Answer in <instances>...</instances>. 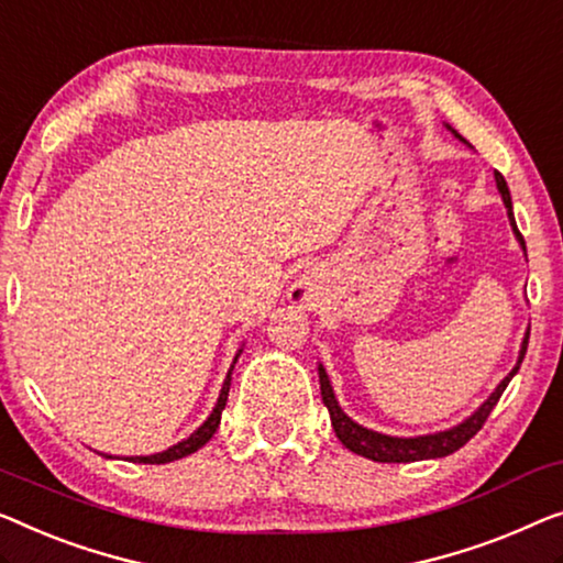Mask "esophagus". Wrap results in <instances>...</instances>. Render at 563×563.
I'll return each instance as SVG.
<instances>
[{
	"mask_svg": "<svg viewBox=\"0 0 563 563\" xmlns=\"http://www.w3.org/2000/svg\"><path fill=\"white\" fill-rule=\"evenodd\" d=\"M291 299H295L297 305H301V307H309V305H312V299H314V291L307 282H299V284H295V287H291Z\"/></svg>",
	"mask_w": 563,
	"mask_h": 563,
	"instance_id": "obj_1",
	"label": "esophagus"
}]
</instances>
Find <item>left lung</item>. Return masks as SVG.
Listing matches in <instances>:
<instances>
[{
    "label": "left lung",
    "instance_id": "8db88e82",
    "mask_svg": "<svg viewBox=\"0 0 563 563\" xmlns=\"http://www.w3.org/2000/svg\"><path fill=\"white\" fill-rule=\"evenodd\" d=\"M446 129L457 136L460 142H464L462 136L454 132V129L446 124ZM467 144V142H464ZM495 185H498V192L503 198V206L508 210V221L512 233H516V241L520 243V249H523L526 254V241L523 235H520L518 225H516V216H512V200H510V190H508V183H505V177L500 173H495ZM528 335H531V328H528L523 342H520V353H518V363L512 365V371L505 376L490 396L485 398L483 404L477 406L475 411L470 413L467 419L454 423V427L444 429V431H434V434H419V437H390V434H380V431H373L368 427H363V423H357L347 417L345 411L340 409L338 398H335V390H332V383L328 371H324V365L320 363L317 365V373H320V394H322V404L328 406L330 411V421H332V429H335V434L342 444L347 446L350 452L361 454L365 460H373V462H419V460H439V457H446V454L457 452L460 446H464L470 442L472 437L477 434L479 429H483L485 419L490 417V411L495 409V404L500 401L503 390L508 388L510 378L516 376L520 363H523L526 357V347H528Z\"/></svg>",
    "mask_w": 563,
    "mask_h": 563
}]
</instances>
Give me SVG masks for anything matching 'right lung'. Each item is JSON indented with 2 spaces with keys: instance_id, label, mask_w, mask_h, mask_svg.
<instances>
[{
  "instance_id": "obj_1",
  "label": "right lung",
  "mask_w": 563,
  "mask_h": 563,
  "mask_svg": "<svg viewBox=\"0 0 563 563\" xmlns=\"http://www.w3.org/2000/svg\"><path fill=\"white\" fill-rule=\"evenodd\" d=\"M241 353H243V347H239V353H235V357H233V365H231V368H228V373H225L223 388H221V394H218V401H216V406H213V411H210V417H208L206 421H202L200 427L195 429L190 437L183 439V442L173 444V446H167L165 452H157V454H142V457H124V460H129V462H140V464H167V462L183 460V457H187V454L198 452L202 444H208V442H210V437L216 434L218 427H221V413H223V409H225L228 390H231V373H233V368H235V361H239ZM99 454H101V457H106V460H117V457H111V454H103V452H99Z\"/></svg>"
}]
</instances>
